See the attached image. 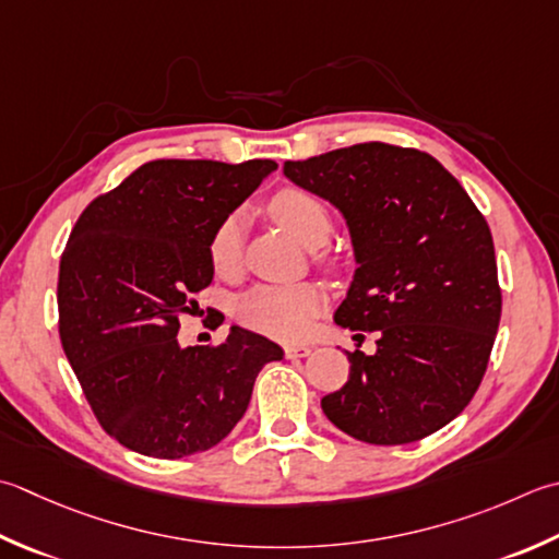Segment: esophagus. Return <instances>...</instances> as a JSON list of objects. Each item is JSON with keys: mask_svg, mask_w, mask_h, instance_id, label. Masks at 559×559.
Segmentation results:
<instances>
[{"mask_svg": "<svg viewBox=\"0 0 559 559\" xmlns=\"http://www.w3.org/2000/svg\"><path fill=\"white\" fill-rule=\"evenodd\" d=\"M310 354H312V348L305 346V344H290V346H286V356L288 358H305V356H310Z\"/></svg>", "mask_w": 559, "mask_h": 559, "instance_id": "1", "label": "esophagus"}]
</instances>
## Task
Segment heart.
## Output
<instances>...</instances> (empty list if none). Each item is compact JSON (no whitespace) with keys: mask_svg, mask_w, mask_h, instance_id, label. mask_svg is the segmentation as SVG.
<instances>
[{"mask_svg":"<svg viewBox=\"0 0 559 559\" xmlns=\"http://www.w3.org/2000/svg\"><path fill=\"white\" fill-rule=\"evenodd\" d=\"M269 211L286 233H290L300 245L317 249L322 247L332 233V217L326 205L302 191L298 186H286L273 193ZM242 213L225 215L211 235L207 254L215 271H235L242 257ZM326 295L314 283H298V286H257L247 290L235 305L237 320L249 330L266 334L283 342H295L310 332L312 320L324 310Z\"/></svg>","mask_w":559,"mask_h":559,"instance_id":"b5f03b06","label":"heart"}]
</instances>
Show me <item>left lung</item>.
Instances as JSON below:
<instances>
[{"instance_id": "8db88e82", "label": "left lung", "mask_w": 559, "mask_h": 559, "mask_svg": "<svg viewBox=\"0 0 559 559\" xmlns=\"http://www.w3.org/2000/svg\"><path fill=\"white\" fill-rule=\"evenodd\" d=\"M283 177L342 213L356 271L334 320L378 334L376 354H348L326 419L376 445L443 429L479 388L501 317L483 213L439 159L385 142L286 162Z\"/></svg>"}]
</instances>
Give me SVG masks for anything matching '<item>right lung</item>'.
Returning a JSON list of instances; mask_svg holds the SVG:
<instances>
[{"label":"right lung","mask_w":559,"mask_h":559,"mask_svg":"<svg viewBox=\"0 0 559 559\" xmlns=\"http://www.w3.org/2000/svg\"><path fill=\"white\" fill-rule=\"evenodd\" d=\"M271 171V159H155L76 221L58 281L62 348L98 424L130 451L174 461L217 445L259 370L283 358L237 324L215 348L177 336L213 281V229Z\"/></svg>","instance_id":"right-lung-1"}]
</instances>
